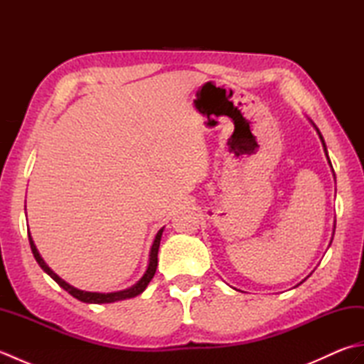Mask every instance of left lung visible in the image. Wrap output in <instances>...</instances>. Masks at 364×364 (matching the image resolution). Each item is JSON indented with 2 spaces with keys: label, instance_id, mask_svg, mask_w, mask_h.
I'll list each match as a JSON object with an SVG mask.
<instances>
[{
  "label": "left lung",
  "instance_id": "obj_1",
  "mask_svg": "<svg viewBox=\"0 0 364 364\" xmlns=\"http://www.w3.org/2000/svg\"><path fill=\"white\" fill-rule=\"evenodd\" d=\"M313 123V122H311ZM313 127L316 128V125H314V123H313ZM316 131H318V134H319V137H321V141H322V145H323V151H326V154H327V146H326V142H323V137H322V134L319 133V129L318 128H316ZM327 158H328V154H327ZM328 162H330V159H328ZM330 166H331V162H330ZM333 233H335V231H333Z\"/></svg>",
  "mask_w": 364,
  "mask_h": 364
}]
</instances>
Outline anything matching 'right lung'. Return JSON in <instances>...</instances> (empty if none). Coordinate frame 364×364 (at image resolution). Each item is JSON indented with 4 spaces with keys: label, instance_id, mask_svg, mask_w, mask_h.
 I'll return each instance as SVG.
<instances>
[{
    "label": "right lung",
    "instance_id": "1",
    "mask_svg": "<svg viewBox=\"0 0 364 364\" xmlns=\"http://www.w3.org/2000/svg\"><path fill=\"white\" fill-rule=\"evenodd\" d=\"M162 231H164V228H161L158 231L156 237H154L151 250H150V262H149V267H146V270H145L144 277L136 284L131 286V288L123 289V291H117V292H89V291H81L78 288H73L72 284H68L67 282H64L58 274H54L53 270L48 267V264H46V262L43 261V258L41 257V253H38V250L36 249V244L33 241V237H31V235H29V230H28V237H29L31 250H33V255H34L36 261L38 262V266H41L43 269V272L48 274L53 278V280L60 286V288H64L68 294H70V296L84 301V304H112V301H117V300H125V299L136 297V296H139V294H142L146 286H149V283L151 282V278L154 277V272H156V267H158V250H159Z\"/></svg>",
    "mask_w": 364,
    "mask_h": 364
}]
</instances>
